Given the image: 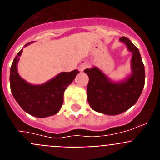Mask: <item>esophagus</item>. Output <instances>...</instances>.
Instances as JSON below:
<instances>
[{"label":"esophagus","instance_id":"esophagus-1","mask_svg":"<svg viewBox=\"0 0 160 160\" xmlns=\"http://www.w3.org/2000/svg\"><path fill=\"white\" fill-rule=\"evenodd\" d=\"M89 66H90L89 63H87V62L82 63V64L79 66V70H80V71H83V70H84L85 69H87V68H88Z\"/></svg>","mask_w":160,"mask_h":160}]
</instances>
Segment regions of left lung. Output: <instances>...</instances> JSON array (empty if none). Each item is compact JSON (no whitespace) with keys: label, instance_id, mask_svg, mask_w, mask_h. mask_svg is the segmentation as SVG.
Returning a JSON list of instances; mask_svg holds the SVG:
<instances>
[{"label":"left lung","instance_id":"left-lung-1","mask_svg":"<svg viewBox=\"0 0 160 160\" xmlns=\"http://www.w3.org/2000/svg\"><path fill=\"white\" fill-rule=\"evenodd\" d=\"M132 53L131 74L122 82H112L97 67L86 69L89 76L87 100L90 107L108 115H116L135 105L142 91L145 70L138 49L126 37L119 38Z\"/></svg>","mask_w":160,"mask_h":160}]
</instances>
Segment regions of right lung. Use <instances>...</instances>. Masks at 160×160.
<instances>
[{"label": "right lung", "instance_id": "1", "mask_svg": "<svg viewBox=\"0 0 160 160\" xmlns=\"http://www.w3.org/2000/svg\"><path fill=\"white\" fill-rule=\"evenodd\" d=\"M22 53V49L13 59L10 69V89L14 98L25 112L32 116L45 118L56 114L62 106L65 90L79 71L62 72L44 84L32 85L18 74L17 65Z\"/></svg>", "mask_w": 160, "mask_h": 160}]
</instances>
